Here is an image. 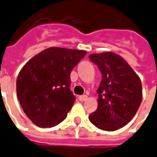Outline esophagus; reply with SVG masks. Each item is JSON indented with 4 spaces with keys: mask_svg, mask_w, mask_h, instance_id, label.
Returning <instances> with one entry per match:
<instances>
[{
    "mask_svg": "<svg viewBox=\"0 0 157 157\" xmlns=\"http://www.w3.org/2000/svg\"><path fill=\"white\" fill-rule=\"evenodd\" d=\"M78 99L79 101H86L87 99V96L86 95H82L78 97Z\"/></svg>",
    "mask_w": 157,
    "mask_h": 157,
    "instance_id": "obj_1",
    "label": "esophagus"
}]
</instances>
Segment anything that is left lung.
Segmentation results:
<instances>
[{"label":"left lung","mask_w":157,"mask_h":157,"mask_svg":"<svg viewBox=\"0 0 157 157\" xmlns=\"http://www.w3.org/2000/svg\"><path fill=\"white\" fill-rule=\"evenodd\" d=\"M89 59L102 74L97 91L98 109L90 114L89 120L100 130H118L133 118L141 105V80L128 63L114 52L94 53Z\"/></svg>","instance_id":"left-lung-1"}]
</instances>
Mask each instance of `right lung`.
Here are the masks:
<instances>
[{"label":"right lung","mask_w":157,"mask_h":157,"mask_svg":"<svg viewBox=\"0 0 157 157\" xmlns=\"http://www.w3.org/2000/svg\"><path fill=\"white\" fill-rule=\"evenodd\" d=\"M86 54L82 50L50 47L23 66L16 82L17 97L34 124L53 127L66 119L76 100L70 74Z\"/></svg>","instance_id":"add662e5"}]
</instances>
